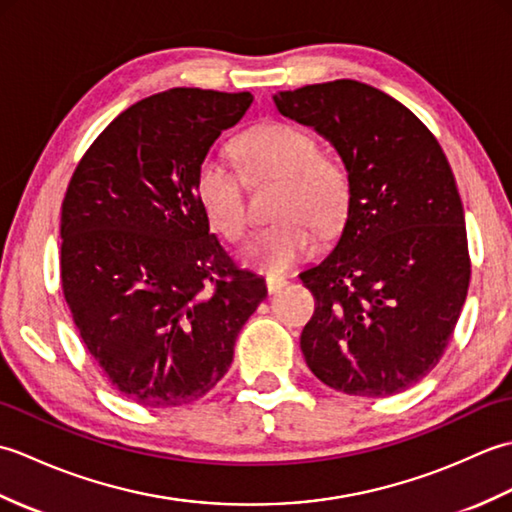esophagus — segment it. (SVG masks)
Returning a JSON list of instances; mask_svg holds the SVG:
<instances>
[{"label":"esophagus","instance_id":"obj_1","mask_svg":"<svg viewBox=\"0 0 512 512\" xmlns=\"http://www.w3.org/2000/svg\"><path fill=\"white\" fill-rule=\"evenodd\" d=\"M286 284H288L286 277H281V275H266V288H268L270 295H275V292H279Z\"/></svg>","mask_w":512,"mask_h":512}]
</instances>
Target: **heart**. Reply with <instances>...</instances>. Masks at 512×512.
Segmentation results:
<instances>
[{"label": "heart", "mask_w": 512, "mask_h": 512, "mask_svg": "<svg viewBox=\"0 0 512 512\" xmlns=\"http://www.w3.org/2000/svg\"><path fill=\"white\" fill-rule=\"evenodd\" d=\"M233 156L248 180H279L275 215L242 250L244 264L281 273L306 259L317 233L332 235L352 206V180L339 158L323 154L317 140L299 125L266 121L233 140ZM195 195L206 220L228 242L246 235L244 180L224 162L206 158L195 171Z\"/></svg>", "instance_id": "b5f03b06"}]
</instances>
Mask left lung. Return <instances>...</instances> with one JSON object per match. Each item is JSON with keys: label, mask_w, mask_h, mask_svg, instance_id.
I'll list each match as a JSON object with an SVG mask.
<instances>
[{"label": "left lung", "mask_w": 512, "mask_h": 512, "mask_svg": "<svg viewBox=\"0 0 512 512\" xmlns=\"http://www.w3.org/2000/svg\"><path fill=\"white\" fill-rule=\"evenodd\" d=\"M273 99L330 140L352 180L339 244L299 275L317 306L301 352L343 394H400L440 363L469 290L449 160L416 114L367 83L339 79Z\"/></svg>", "instance_id": "8db88e82"}]
</instances>
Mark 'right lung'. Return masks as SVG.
Listing matches in <instances>:
<instances>
[{
  "mask_svg": "<svg viewBox=\"0 0 512 512\" xmlns=\"http://www.w3.org/2000/svg\"><path fill=\"white\" fill-rule=\"evenodd\" d=\"M248 92L173 88L127 107L76 165L61 206V288L112 387L136 405L180 407L233 363L266 299L209 233L195 171Z\"/></svg>",
  "mask_w": 512,
  "mask_h": 512,
  "instance_id": "obj_1",
  "label": "right lung"
}]
</instances>
